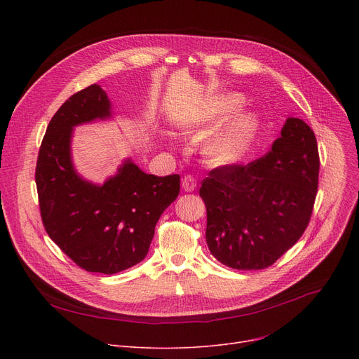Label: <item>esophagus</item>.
<instances>
[{
    "label": "esophagus",
    "mask_w": 359,
    "mask_h": 359,
    "mask_svg": "<svg viewBox=\"0 0 359 359\" xmlns=\"http://www.w3.org/2000/svg\"><path fill=\"white\" fill-rule=\"evenodd\" d=\"M182 187L184 192H194L196 189V179L194 176H184L182 180Z\"/></svg>",
    "instance_id": "obj_1"
}]
</instances>
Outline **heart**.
Returning <instances> with one entry per match:
<instances>
[{
	"instance_id": "1",
	"label": "heart",
	"mask_w": 359,
	"mask_h": 359,
	"mask_svg": "<svg viewBox=\"0 0 359 359\" xmlns=\"http://www.w3.org/2000/svg\"><path fill=\"white\" fill-rule=\"evenodd\" d=\"M243 97L237 93L221 94L196 107L182 121L184 130H195L205 126H212L230 111L238 109ZM257 122L252 113H238L237 116L225 123L217 134L208 140L203 147V153L214 164H227L243 154L253 138Z\"/></svg>"
}]
</instances>
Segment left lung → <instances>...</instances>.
Instances as JSON below:
<instances>
[{"label":"left lung","mask_w":359,"mask_h":359,"mask_svg":"<svg viewBox=\"0 0 359 359\" xmlns=\"http://www.w3.org/2000/svg\"><path fill=\"white\" fill-rule=\"evenodd\" d=\"M313 129L288 118L268 154L248 165H222L203 179L206 244L222 265L265 269L306 231L318 184Z\"/></svg>","instance_id":"obj_1"}]
</instances>
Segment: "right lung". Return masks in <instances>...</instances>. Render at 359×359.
I'll use <instances>...</instances> for the list:
<instances>
[{
  "instance_id": "obj_1",
  "label": "right lung",
  "mask_w": 359,
  "mask_h": 359,
  "mask_svg": "<svg viewBox=\"0 0 359 359\" xmlns=\"http://www.w3.org/2000/svg\"><path fill=\"white\" fill-rule=\"evenodd\" d=\"M111 116L100 86L75 93L48 125L34 175L49 237L80 268L104 275L132 268L147 256L157 221L180 191L179 175H147L130 158L103 184L77 173L71 154L74 128Z\"/></svg>"
}]
</instances>
